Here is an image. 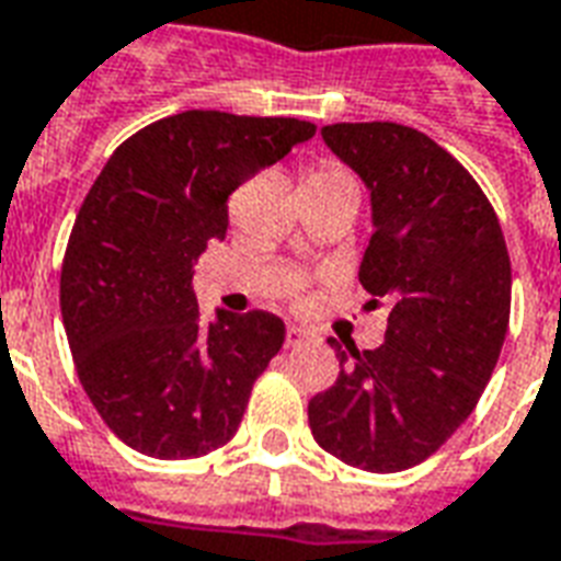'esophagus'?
I'll use <instances>...</instances> for the list:
<instances>
[{"label": "esophagus", "mask_w": 561, "mask_h": 561, "mask_svg": "<svg viewBox=\"0 0 561 561\" xmlns=\"http://www.w3.org/2000/svg\"><path fill=\"white\" fill-rule=\"evenodd\" d=\"M312 340V333L304 328H297V324H288V330H285V345L288 348H297V345H304V342Z\"/></svg>", "instance_id": "obj_1"}]
</instances>
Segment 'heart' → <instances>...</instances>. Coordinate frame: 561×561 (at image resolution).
<instances>
[{"mask_svg":"<svg viewBox=\"0 0 561 561\" xmlns=\"http://www.w3.org/2000/svg\"><path fill=\"white\" fill-rule=\"evenodd\" d=\"M328 173H340V171H336V168H316V171H309V176H328ZM309 176H306V180H309Z\"/></svg>","mask_w":561,"mask_h":561,"instance_id":"1","label":"heart"}]
</instances>
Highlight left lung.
<instances>
[{
	"instance_id": "left-lung-1",
	"label": "left lung",
	"mask_w": 561,
	"mask_h": 561,
	"mask_svg": "<svg viewBox=\"0 0 561 561\" xmlns=\"http://www.w3.org/2000/svg\"><path fill=\"white\" fill-rule=\"evenodd\" d=\"M321 138L360 173L373 225L360 261L385 345L342 348L309 426L354 469H412L466 423L493 376L511 318V257L493 204L462 164L400 123H336Z\"/></svg>"
}]
</instances>
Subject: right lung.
Listing matches in <instances>:
<instances>
[{"label": "right lung", "instance_id": "right-lung-1", "mask_svg": "<svg viewBox=\"0 0 561 561\" xmlns=\"http://www.w3.org/2000/svg\"><path fill=\"white\" fill-rule=\"evenodd\" d=\"M316 135L291 116L185 111L123 140L80 204L59 306L75 369L116 438L156 459L228 445L279 354L270 312L201 321L192 267L225 240L228 197Z\"/></svg>", "mask_w": 561, "mask_h": 561}]
</instances>
